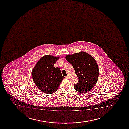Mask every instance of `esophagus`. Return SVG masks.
I'll return each mask as SVG.
<instances>
[{
  "label": "esophagus",
  "mask_w": 129,
  "mask_h": 129,
  "mask_svg": "<svg viewBox=\"0 0 129 129\" xmlns=\"http://www.w3.org/2000/svg\"><path fill=\"white\" fill-rule=\"evenodd\" d=\"M66 78H67V79H68L69 76H66Z\"/></svg>",
  "instance_id": "obj_1"
}]
</instances>
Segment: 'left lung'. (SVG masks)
Listing matches in <instances>:
<instances>
[{
  "label": "left lung",
  "instance_id": "left-lung-1",
  "mask_svg": "<svg viewBox=\"0 0 129 129\" xmlns=\"http://www.w3.org/2000/svg\"><path fill=\"white\" fill-rule=\"evenodd\" d=\"M66 59L73 66L79 78L74 88L81 93H86L94 88L99 78V69L95 59L85 52L67 55Z\"/></svg>",
  "mask_w": 129,
  "mask_h": 129
}]
</instances>
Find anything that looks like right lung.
<instances>
[{
    "instance_id": "right-lung-1",
    "label": "right lung",
    "mask_w": 129,
    "mask_h": 129,
    "mask_svg": "<svg viewBox=\"0 0 129 129\" xmlns=\"http://www.w3.org/2000/svg\"><path fill=\"white\" fill-rule=\"evenodd\" d=\"M59 58V56L45 55L40 59L32 70L33 80L37 87L44 93L50 94L55 92L65 78L60 69L54 67Z\"/></svg>"
}]
</instances>
